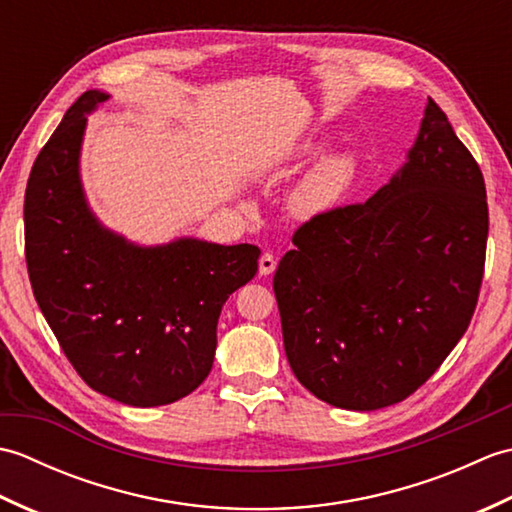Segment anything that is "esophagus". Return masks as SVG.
Wrapping results in <instances>:
<instances>
[{"instance_id": "1", "label": "esophagus", "mask_w": 512, "mask_h": 512, "mask_svg": "<svg viewBox=\"0 0 512 512\" xmlns=\"http://www.w3.org/2000/svg\"><path fill=\"white\" fill-rule=\"evenodd\" d=\"M275 268H277V259L273 253H264L262 257H259V275L262 277L273 275Z\"/></svg>"}]
</instances>
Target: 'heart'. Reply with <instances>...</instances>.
Wrapping results in <instances>:
<instances>
[{
	"instance_id": "heart-1",
	"label": "heart",
	"mask_w": 512,
	"mask_h": 512,
	"mask_svg": "<svg viewBox=\"0 0 512 512\" xmlns=\"http://www.w3.org/2000/svg\"><path fill=\"white\" fill-rule=\"evenodd\" d=\"M321 143H301L292 149L290 160L301 162L312 158L321 149ZM358 162L352 151H332L319 158L314 165L303 173L301 180L288 193V209L301 220H312L323 213L332 211L345 193L350 191L356 178Z\"/></svg>"
}]
</instances>
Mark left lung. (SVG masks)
<instances>
[{"label":"left lung","mask_w":512,"mask_h":512,"mask_svg":"<svg viewBox=\"0 0 512 512\" xmlns=\"http://www.w3.org/2000/svg\"><path fill=\"white\" fill-rule=\"evenodd\" d=\"M486 237L482 171L429 99L385 187L312 217L281 257L273 290L299 383L352 411L411 396L469 328Z\"/></svg>","instance_id":"1"}]
</instances>
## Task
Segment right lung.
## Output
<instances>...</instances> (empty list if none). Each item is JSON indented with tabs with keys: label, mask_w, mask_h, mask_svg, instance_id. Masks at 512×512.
<instances>
[{
	"label": "right lung",
	"mask_w": 512,
	"mask_h": 512,
	"mask_svg": "<svg viewBox=\"0 0 512 512\" xmlns=\"http://www.w3.org/2000/svg\"><path fill=\"white\" fill-rule=\"evenodd\" d=\"M107 99L81 94L32 165L28 277L85 383L123 405H169L209 376L222 306L255 277L259 248L198 237L140 246L105 228L85 200L79 160L88 114Z\"/></svg>",
	"instance_id": "add662e5"
}]
</instances>
